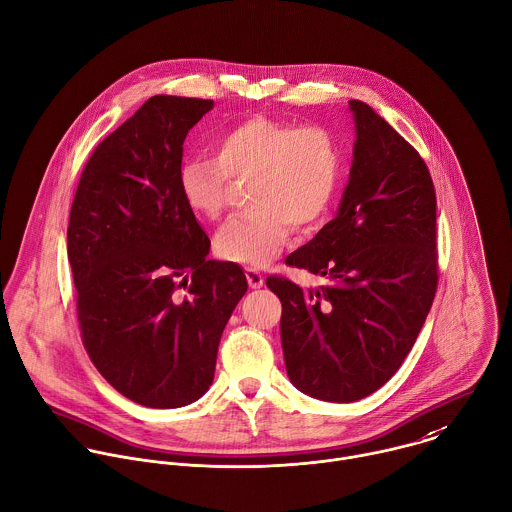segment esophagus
<instances>
[{"label":"esophagus","instance_id":"esophagus-1","mask_svg":"<svg viewBox=\"0 0 512 512\" xmlns=\"http://www.w3.org/2000/svg\"><path fill=\"white\" fill-rule=\"evenodd\" d=\"M244 272H246V280H248L250 288H260L264 284V276H262V272L258 268L248 266Z\"/></svg>","mask_w":512,"mask_h":512}]
</instances>
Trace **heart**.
Here are the masks:
<instances>
[{
    "label": "heart",
    "mask_w": 512,
    "mask_h": 512,
    "mask_svg": "<svg viewBox=\"0 0 512 512\" xmlns=\"http://www.w3.org/2000/svg\"><path fill=\"white\" fill-rule=\"evenodd\" d=\"M340 170V148L326 128L254 116L216 138L214 158H186L178 190L194 214L214 220L228 204L230 178L252 180V210L230 218L214 242L230 262L264 266L288 242L290 226L304 232L324 218Z\"/></svg>",
    "instance_id": "b5f03b06"
}]
</instances>
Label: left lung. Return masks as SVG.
<instances>
[{
  "label": "left lung",
  "mask_w": 512,
  "mask_h": 512,
  "mask_svg": "<svg viewBox=\"0 0 512 512\" xmlns=\"http://www.w3.org/2000/svg\"><path fill=\"white\" fill-rule=\"evenodd\" d=\"M348 104L356 142L338 214L286 258L330 284L304 290L284 276L266 278L282 302L288 378L326 402L360 400L396 374L438 286L430 172L368 104Z\"/></svg>",
  "instance_id": "obj_1"
}]
</instances>
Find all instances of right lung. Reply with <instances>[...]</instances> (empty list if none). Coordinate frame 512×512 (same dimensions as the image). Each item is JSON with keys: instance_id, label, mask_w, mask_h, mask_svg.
I'll use <instances>...</instances> for the list:
<instances>
[{"instance_id": "obj_1", "label": "right lung", "mask_w": 512, "mask_h": 512, "mask_svg": "<svg viewBox=\"0 0 512 512\" xmlns=\"http://www.w3.org/2000/svg\"><path fill=\"white\" fill-rule=\"evenodd\" d=\"M212 100L154 96L90 156L68 260L84 348L126 398L180 408L212 384L222 332L248 290L184 204L178 168Z\"/></svg>"}]
</instances>
